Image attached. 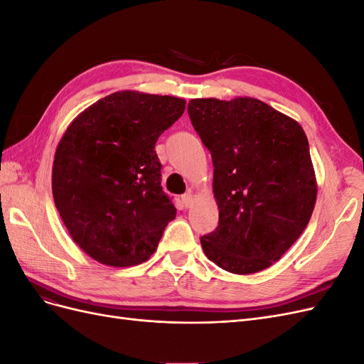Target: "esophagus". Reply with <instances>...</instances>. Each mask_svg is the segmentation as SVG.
I'll use <instances>...</instances> for the list:
<instances>
[{"mask_svg": "<svg viewBox=\"0 0 364 364\" xmlns=\"http://www.w3.org/2000/svg\"><path fill=\"white\" fill-rule=\"evenodd\" d=\"M182 205L185 206V208H190L191 205H193V194H191V191H188V193H185L182 197Z\"/></svg>", "mask_w": 364, "mask_h": 364, "instance_id": "34e87169", "label": "esophagus"}]
</instances>
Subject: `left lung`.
I'll use <instances>...</instances> for the list:
<instances>
[{
	"instance_id": "8db88e82",
	"label": "left lung",
	"mask_w": 364,
	"mask_h": 364,
	"mask_svg": "<svg viewBox=\"0 0 364 364\" xmlns=\"http://www.w3.org/2000/svg\"><path fill=\"white\" fill-rule=\"evenodd\" d=\"M188 115L214 165L218 226L203 235L218 267L250 274L270 267L310 222L317 183L304 129L257 98H194Z\"/></svg>"
}]
</instances>
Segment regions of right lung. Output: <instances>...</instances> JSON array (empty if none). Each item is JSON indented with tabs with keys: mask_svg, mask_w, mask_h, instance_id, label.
I'll return each mask as SVG.
<instances>
[{
	"mask_svg": "<svg viewBox=\"0 0 364 364\" xmlns=\"http://www.w3.org/2000/svg\"><path fill=\"white\" fill-rule=\"evenodd\" d=\"M185 111L170 95L118 91L65 132L53 162V197L83 252L112 267L147 261L176 208L161 186L158 138Z\"/></svg>",
	"mask_w": 364,
	"mask_h": 364,
	"instance_id": "add662e5",
	"label": "right lung"
}]
</instances>
